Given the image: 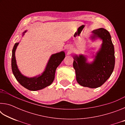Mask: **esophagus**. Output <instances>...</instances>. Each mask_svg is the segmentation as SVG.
<instances>
[{
    "instance_id": "34e87169",
    "label": "esophagus",
    "mask_w": 125,
    "mask_h": 125,
    "mask_svg": "<svg viewBox=\"0 0 125 125\" xmlns=\"http://www.w3.org/2000/svg\"><path fill=\"white\" fill-rule=\"evenodd\" d=\"M69 48H70L69 47H67V49H69Z\"/></svg>"
}]
</instances>
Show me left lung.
I'll list each match as a JSON object with an SVG mask.
<instances>
[{"mask_svg": "<svg viewBox=\"0 0 125 125\" xmlns=\"http://www.w3.org/2000/svg\"><path fill=\"white\" fill-rule=\"evenodd\" d=\"M93 39L99 37L103 43L93 63L86 62L83 55L74 57L73 67L76 79L80 85L90 88H98L109 79L115 67V51L108 31L100 28L93 31Z\"/></svg>", "mask_w": 125, "mask_h": 125, "instance_id": "8db88e82", "label": "left lung"}]
</instances>
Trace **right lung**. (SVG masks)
<instances>
[{
	"label": "right lung",
	"mask_w": 125,
	"mask_h": 125,
	"mask_svg": "<svg viewBox=\"0 0 125 125\" xmlns=\"http://www.w3.org/2000/svg\"><path fill=\"white\" fill-rule=\"evenodd\" d=\"M26 31H25L24 33ZM18 44L19 43L15 44L12 51L11 69L14 75L19 83L27 89L32 91L41 90L51 85L54 79L57 68L65 57L64 52L62 51L52 54L47 63L45 71L41 75L33 78H27L20 72L16 64L15 52Z\"/></svg>",
	"instance_id": "1"
}]
</instances>
